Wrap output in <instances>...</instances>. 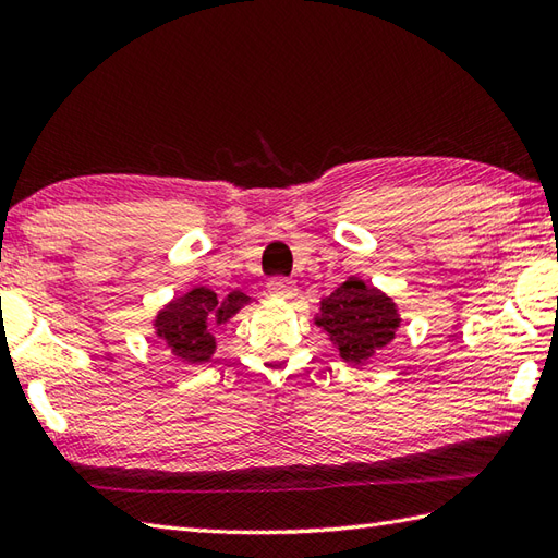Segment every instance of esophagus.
<instances>
[{"instance_id":"esophagus-1","label":"esophagus","mask_w":558,"mask_h":558,"mask_svg":"<svg viewBox=\"0 0 558 558\" xmlns=\"http://www.w3.org/2000/svg\"><path fill=\"white\" fill-rule=\"evenodd\" d=\"M268 292L272 294V298L292 300L294 294H298V286H294V282L288 278H272V280H268Z\"/></svg>"}]
</instances>
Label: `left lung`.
<instances>
[{"mask_svg": "<svg viewBox=\"0 0 558 558\" xmlns=\"http://www.w3.org/2000/svg\"><path fill=\"white\" fill-rule=\"evenodd\" d=\"M314 324L329 333L345 363L365 365L395 341L401 316L395 300L365 280L348 278L319 304Z\"/></svg>", "mask_w": 558, "mask_h": 558, "instance_id": "left-lung-1", "label": "left lung"}]
</instances>
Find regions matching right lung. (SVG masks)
<instances>
[{"label":"right lung","mask_w":558,"mask_h":558,"mask_svg":"<svg viewBox=\"0 0 558 558\" xmlns=\"http://www.w3.org/2000/svg\"><path fill=\"white\" fill-rule=\"evenodd\" d=\"M248 302V294L239 290L220 300L210 288H193L159 310L151 326L173 357L189 365H201L215 353L213 324H227Z\"/></svg>","instance_id":"obj_1"}]
</instances>
